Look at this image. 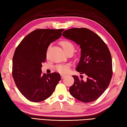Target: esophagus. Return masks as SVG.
Listing matches in <instances>:
<instances>
[{
	"label": "esophagus",
	"instance_id": "1",
	"mask_svg": "<svg viewBox=\"0 0 127 127\" xmlns=\"http://www.w3.org/2000/svg\"><path fill=\"white\" fill-rule=\"evenodd\" d=\"M61 77H62V79H63L64 77H65V76L66 75H64V74H61Z\"/></svg>",
	"mask_w": 127,
	"mask_h": 127
}]
</instances>
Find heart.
<instances>
[{
  "instance_id": "b5f03b06",
  "label": "heart",
  "mask_w": 127,
  "mask_h": 127,
  "mask_svg": "<svg viewBox=\"0 0 127 127\" xmlns=\"http://www.w3.org/2000/svg\"><path fill=\"white\" fill-rule=\"evenodd\" d=\"M60 44L63 47L64 51L67 54L69 53H72L75 50V46L71 41L68 40H62L60 42ZM56 70L61 74H65L69 71V65H58L56 66Z\"/></svg>"
}]
</instances>
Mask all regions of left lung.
Here are the masks:
<instances>
[{
    "mask_svg": "<svg viewBox=\"0 0 127 127\" xmlns=\"http://www.w3.org/2000/svg\"><path fill=\"white\" fill-rule=\"evenodd\" d=\"M62 35L79 45L81 58L76 69L87 75L83 81L72 76L74 83L69 88L71 95L83 102L95 101L108 87L112 76L111 55L106 44L93 32L85 28H74L64 31Z\"/></svg>",
    "mask_w": 127,
    "mask_h": 127,
    "instance_id": "left-lung-1",
    "label": "left lung"
}]
</instances>
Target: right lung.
Returning a JSON list of instances; mask_svg holds the SVG:
<instances>
[{
    "instance_id": "right-lung-1",
    "label": "right lung",
    "mask_w": 127,
    "mask_h": 127,
    "mask_svg": "<svg viewBox=\"0 0 127 127\" xmlns=\"http://www.w3.org/2000/svg\"><path fill=\"white\" fill-rule=\"evenodd\" d=\"M62 29H36L28 34L16 48L12 59V77L18 90L29 100L40 102L50 97L61 80L57 72L42 74L51 42L61 36Z\"/></svg>"
}]
</instances>
